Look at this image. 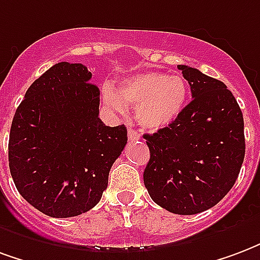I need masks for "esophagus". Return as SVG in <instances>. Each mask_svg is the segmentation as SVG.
I'll return each instance as SVG.
<instances>
[{"instance_id":"34e87169","label":"esophagus","mask_w":260,"mask_h":260,"mask_svg":"<svg viewBox=\"0 0 260 260\" xmlns=\"http://www.w3.org/2000/svg\"><path fill=\"white\" fill-rule=\"evenodd\" d=\"M128 139H129L131 142H135V140L140 139V135L135 129H129L128 131Z\"/></svg>"}]
</instances>
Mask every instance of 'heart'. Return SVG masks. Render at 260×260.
Returning <instances> with one entry per match:
<instances>
[{"label": "heart", "mask_w": 260, "mask_h": 260, "mask_svg": "<svg viewBox=\"0 0 260 260\" xmlns=\"http://www.w3.org/2000/svg\"><path fill=\"white\" fill-rule=\"evenodd\" d=\"M187 95L189 88L183 77L157 71L128 77L115 91L110 86L102 89V101L115 113H124L125 107L135 106L138 124L150 132L174 124L183 111Z\"/></svg>", "instance_id": "heart-1"}]
</instances>
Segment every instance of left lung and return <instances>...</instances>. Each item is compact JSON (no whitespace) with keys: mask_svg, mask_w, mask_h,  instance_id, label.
<instances>
[{"mask_svg":"<svg viewBox=\"0 0 260 260\" xmlns=\"http://www.w3.org/2000/svg\"><path fill=\"white\" fill-rule=\"evenodd\" d=\"M178 69L193 101L174 124L145 135L150 159L143 182L159 207L194 215L216 205L236 183L245 155L244 118L222 81L184 64Z\"/></svg>","mask_w":260,"mask_h":260,"instance_id":"8db88e82","label":"left lung"}]
</instances>
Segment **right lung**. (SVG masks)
<instances>
[{"mask_svg": "<svg viewBox=\"0 0 260 260\" xmlns=\"http://www.w3.org/2000/svg\"><path fill=\"white\" fill-rule=\"evenodd\" d=\"M81 63L60 61L32 82L13 117L8 157L19 193L40 212L71 218L95 207L126 145L124 125L99 118V88Z\"/></svg>", "mask_w": 260, "mask_h": 260, "instance_id": "add662e5", "label": "right lung"}]
</instances>
